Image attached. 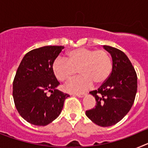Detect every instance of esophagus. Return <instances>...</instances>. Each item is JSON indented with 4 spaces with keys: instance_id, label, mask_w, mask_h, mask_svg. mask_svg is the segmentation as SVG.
I'll return each instance as SVG.
<instances>
[{
    "instance_id": "obj_1",
    "label": "esophagus",
    "mask_w": 148,
    "mask_h": 148,
    "mask_svg": "<svg viewBox=\"0 0 148 148\" xmlns=\"http://www.w3.org/2000/svg\"><path fill=\"white\" fill-rule=\"evenodd\" d=\"M85 94L84 93H73V95H75V96H77V97H79V98H82L84 96Z\"/></svg>"
}]
</instances>
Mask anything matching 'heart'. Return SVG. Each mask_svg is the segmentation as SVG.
<instances>
[{"instance_id": "obj_1", "label": "heart", "mask_w": 148, "mask_h": 148, "mask_svg": "<svg viewBox=\"0 0 148 148\" xmlns=\"http://www.w3.org/2000/svg\"><path fill=\"white\" fill-rule=\"evenodd\" d=\"M53 74L58 81L67 82L78 73L80 76L65 87L70 92H82L92 86L100 85L108 80L113 70V62L108 52L103 49L76 48L67 52L66 59L58 57L52 64Z\"/></svg>"}]
</instances>
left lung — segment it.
I'll return each mask as SVG.
<instances>
[{"label":"left lung","instance_id":"8db88e82","mask_svg":"<svg viewBox=\"0 0 148 148\" xmlns=\"http://www.w3.org/2000/svg\"><path fill=\"white\" fill-rule=\"evenodd\" d=\"M111 55L113 70L108 80L90 93L96 105L86 116L101 127H109L121 121L130 111L137 92V75L127 56L120 49L104 45Z\"/></svg>","mask_w":148,"mask_h":148}]
</instances>
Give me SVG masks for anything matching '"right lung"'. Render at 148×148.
I'll list each match as a JSON object with an SVG mask.
<instances>
[{"label":"right lung","instance_id":"right-lung-1","mask_svg":"<svg viewBox=\"0 0 148 148\" xmlns=\"http://www.w3.org/2000/svg\"><path fill=\"white\" fill-rule=\"evenodd\" d=\"M63 46H45L24 56L13 81L15 108L29 123L45 126L60 115L65 99L70 96L59 91L52 64ZM48 92H51L48 95Z\"/></svg>","mask_w":148,"mask_h":148}]
</instances>
